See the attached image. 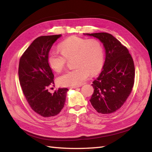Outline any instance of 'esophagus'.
<instances>
[{
    "label": "esophagus",
    "instance_id": "1",
    "mask_svg": "<svg viewBox=\"0 0 152 152\" xmlns=\"http://www.w3.org/2000/svg\"><path fill=\"white\" fill-rule=\"evenodd\" d=\"M79 88V86H72V87H70V89H76Z\"/></svg>",
    "mask_w": 152,
    "mask_h": 152
}]
</instances>
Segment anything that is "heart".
Here are the masks:
<instances>
[{"mask_svg":"<svg viewBox=\"0 0 152 152\" xmlns=\"http://www.w3.org/2000/svg\"><path fill=\"white\" fill-rule=\"evenodd\" d=\"M61 52L51 50L48 56L50 66L59 72L63 69L68 59L73 57L74 69L66 71L58 77L61 86H78L88 78L90 74L95 75L102 69L104 51L101 44L95 39H86L72 36L59 45Z\"/></svg>","mask_w":152,"mask_h":152,"instance_id":"1","label":"heart"}]
</instances>
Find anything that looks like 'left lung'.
<instances>
[{
    "label": "left lung",
    "mask_w": 152,
    "mask_h": 152,
    "mask_svg": "<svg viewBox=\"0 0 152 152\" xmlns=\"http://www.w3.org/2000/svg\"><path fill=\"white\" fill-rule=\"evenodd\" d=\"M84 34L98 38L106 53L101 72L91 84L94 92L90 102L97 112L111 114L121 107L133 88L135 72L133 58L127 48L110 34Z\"/></svg>",
    "instance_id": "obj_1"
}]
</instances>
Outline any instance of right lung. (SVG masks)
I'll return each mask as SVG.
<instances>
[{
  "instance_id": "obj_1",
  "label": "right lung",
  "mask_w": 152,
  "mask_h": 152,
  "mask_svg": "<svg viewBox=\"0 0 152 152\" xmlns=\"http://www.w3.org/2000/svg\"><path fill=\"white\" fill-rule=\"evenodd\" d=\"M61 34L36 38L19 60V80L27 101L33 110L42 117L57 115L66 101L67 88L49 92L54 84V75L48 63V56L53 43Z\"/></svg>"
}]
</instances>
